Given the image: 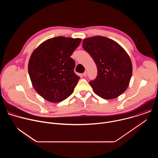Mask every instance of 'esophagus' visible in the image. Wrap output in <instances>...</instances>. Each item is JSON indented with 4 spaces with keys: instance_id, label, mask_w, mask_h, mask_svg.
Wrapping results in <instances>:
<instances>
[{
    "instance_id": "esophagus-1",
    "label": "esophagus",
    "mask_w": 158,
    "mask_h": 158,
    "mask_svg": "<svg viewBox=\"0 0 158 158\" xmlns=\"http://www.w3.org/2000/svg\"><path fill=\"white\" fill-rule=\"evenodd\" d=\"M82 76H83L84 77H85V76H87V72H86V71H85V72L82 74Z\"/></svg>"
}]
</instances>
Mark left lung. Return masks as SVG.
Here are the masks:
<instances>
[{
    "label": "left lung",
    "mask_w": 158,
    "mask_h": 158,
    "mask_svg": "<svg viewBox=\"0 0 158 158\" xmlns=\"http://www.w3.org/2000/svg\"><path fill=\"white\" fill-rule=\"evenodd\" d=\"M82 47L97 66V77L89 82L94 92L104 99L122 94L132 73L131 58L124 48L116 41L100 35L84 39Z\"/></svg>",
    "instance_id": "8db88e82"
}]
</instances>
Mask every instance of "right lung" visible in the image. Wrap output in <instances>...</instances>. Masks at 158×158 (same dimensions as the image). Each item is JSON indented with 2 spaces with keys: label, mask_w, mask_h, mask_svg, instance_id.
<instances>
[{
  "label": "right lung",
  "mask_w": 158,
  "mask_h": 158,
  "mask_svg": "<svg viewBox=\"0 0 158 158\" xmlns=\"http://www.w3.org/2000/svg\"><path fill=\"white\" fill-rule=\"evenodd\" d=\"M81 39L59 36L41 43L32 53L29 77L36 92L51 102H59L74 92L80 77L74 72L75 61L70 57Z\"/></svg>",
  "instance_id": "add662e5"
}]
</instances>
